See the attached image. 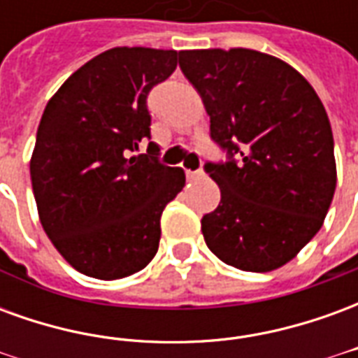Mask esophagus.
Listing matches in <instances>:
<instances>
[{
    "mask_svg": "<svg viewBox=\"0 0 358 358\" xmlns=\"http://www.w3.org/2000/svg\"><path fill=\"white\" fill-rule=\"evenodd\" d=\"M186 174L189 180H199L205 176V172H203L201 169H197V171H186Z\"/></svg>",
    "mask_w": 358,
    "mask_h": 358,
    "instance_id": "1",
    "label": "esophagus"
}]
</instances>
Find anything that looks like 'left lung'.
I'll return each instance as SVG.
<instances>
[{
	"mask_svg": "<svg viewBox=\"0 0 358 358\" xmlns=\"http://www.w3.org/2000/svg\"><path fill=\"white\" fill-rule=\"evenodd\" d=\"M226 161L205 163L220 203L201 220L222 263L268 272L322 228L336 192L334 136L320 97L293 66L243 50L180 51Z\"/></svg>",
	"mask_w": 358,
	"mask_h": 358,
	"instance_id": "8db88e82",
	"label": "left lung"
}]
</instances>
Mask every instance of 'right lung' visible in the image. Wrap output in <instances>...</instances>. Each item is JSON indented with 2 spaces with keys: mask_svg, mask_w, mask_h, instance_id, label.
Here are the masks:
<instances>
[{
  "mask_svg": "<svg viewBox=\"0 0 358 358\" xmlns=\"http://www.w3.org/2000/svg\"><path fill=\"white\" fill-rule=\"evenodd\" d=\"M180 53L113 48L80 66L45 105L30 178L38 215L66 263L97 280L145 268L161 240V215L186 184L159 161L148 95ZM141 143L148 154H136Z\"/></svg>",
  "mask_w": 358,
  "mask_h": 358,
  "instance_id": "add662e5",
  "label": "right lung"
}]
</instances>
